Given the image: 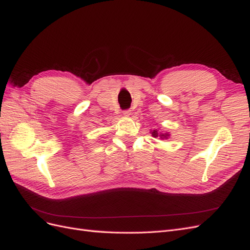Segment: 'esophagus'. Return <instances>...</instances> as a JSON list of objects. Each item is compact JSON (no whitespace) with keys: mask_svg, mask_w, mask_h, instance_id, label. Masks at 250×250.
<instances>
[{"mask_svg":"<svg viewBox=\"0 0 250 250\" xmlns=\"http://www.w3.org/2000/svg\"><path fill=\"white\" fill-rule=\"evenodd\" d=\"M122 113H124L125 116H130L131 115V110L130 109H125V110L122 111Z\"/></svg>","mask_w":250,"mask_h":250,"instance_id":"esophagus-1","label":"esophagus"}]
</instances>
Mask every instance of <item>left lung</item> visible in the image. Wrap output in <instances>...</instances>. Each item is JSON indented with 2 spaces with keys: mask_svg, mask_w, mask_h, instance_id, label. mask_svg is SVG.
Wrapping results in <instances>:
<instances>
[{
  "mask_svg": "<svg viewBox=\"0 0 250 250\" xmlns=\"http://www.w3.org/2000/svg\"><path fill=\"white\" fill-rule=\"evenodd\" d=\"M151 134H152L153 136H155V137H157V136H158V132H157L156 130H153ZM167 136H168V134H161V135H160L161 139H162V137H167Z\"/></svg>",
  "mask_w": 250,
  "mask_h": 250,
  "instance_id": "left-lung-1",
  "label": "left lung"
}]
</instances>
